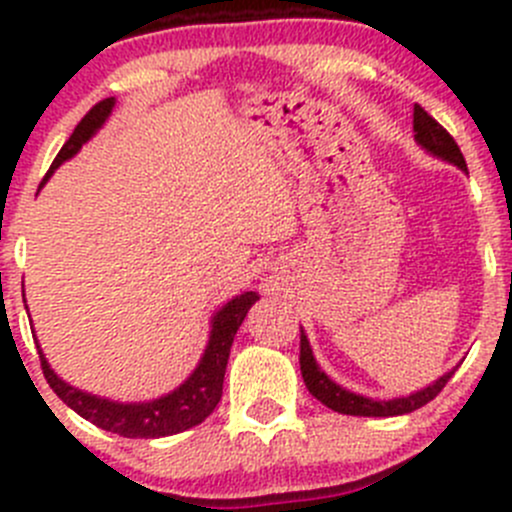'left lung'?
<instances>
[{
	"mask_svg": "<svg viewBox=\"0 0 512 512\" xmlns=\"http://www.w3.org/2000/svg\"><path fill=\"white\" fill-rule=\"evenodd\" d=\"M414 133H416V143L431 156L446 160V163L456 165L461 168L463 173H468L466 168V158H463L461 148L458 143L453 141L451 133L436 121V118L428 116L421 106H414ZM302 329V327H299ZM299 369H302V379L307 384L309 394L314 396L317 401H322L327 409L339 411V414L347 416H401V414H411V411L421 409L426 406L428 401L436 399L441 394L443 386L448 384L456 369L446 371L441 379H436L433 384H428L426 389L414 391L409 396H399V399H369V396L354 394V391L344 389L339 386L337 381L329 379L322 369H319L317 359H314L312 347H309V339L302 329V337H299Z\"/></svg>",
	"mask_w": 512,
	"mask_h": 512,
	"instance_id": "left-lung-1",
	"label": "left lung"
}]
</instances>
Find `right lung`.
<instances>
[{
  "label": "right lung",
  "mask_w": 512,
  "mask_h": 512,
  "mask_svg": "<svg viewBox=\"0 0 512 512\" xmlns=\"http://www.w3.org/2000/svg\"><path fill=\"white\" fill-rule=\"evenodd\" d=\"M113 106H116V98H103V101H98L96 106L81 118V123L74 128L71 138L64 143L59 156L51 163L49 173L41 180V185L51 178V173H54L61 163L74 158L76 153L81 151V146L96 136L98 128H101L103 123L108 121V116H111ZM257 299H260L257 292H242L237 294V297H232L230 302L223 304V307L213 314V319H210L208 347H205V352L200 356L193 374H190L178 389L168 391V394L158 396V399L123 404V401L103 399V396L76 389V386L66 384V381L51 369L44 352H41V347H36L39 349L41 371H44L46 381H49V386L54 389V394L59 396L69 409H74L81 418H86V421H91L94 426L103 428V431L118 433V436L123 438L173 436V433L188 431V428L203 423L205 418L213 414L215 406H218L220 396H223V379L227 359H230L232 339H235L242 319L247 317V309H250Z\"/></svg>",
  "instance_id": "1"
}]
</instances>
